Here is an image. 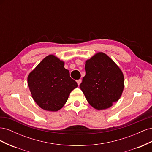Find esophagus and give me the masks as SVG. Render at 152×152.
<instances>
[{
  "instance_id": "obj_1",
  "label": "esophagus",
  "mask_w": 152,
  "mask_h": 152,
  "mask_svg": "<svg viewBox=\"0 0 152 152\" xmlns=\"http://www.w3.org/2000/svg\"><path fill=\"white\" fill-rule=\"evenodd\" d=\"M81 82H82V80H81V79H79V80H77V84H78V86H79V85L80 84Z\"/></svg>"
}]
</instances>
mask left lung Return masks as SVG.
<instances>
[{"label":"left lung","instance_id":"8db88e82","mask_svg":"<svg viewBox=\"0 0 152 152\" xmlns=\"http://www.w3.org/2000/svg\"><path fill=\"white\" fill-rule=\"evenodd\" d=\"M86 72L80 88L94 108L107 109L120 99L124 87V74L108 55L98 52L87 59Z\"/></svg>","mask_w":152,"mask_h":152}]
</instances>
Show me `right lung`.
<instances>
[{
  "mask_svg": "<svg viewBox=\"0 0 152 152\" xmlns=\"http://www.w3.org/2000/svg\"><path fill=\"white\" fill-rule=\"evenodd\" d=\"M65 62L53 54L41 61L28 76L31 97L41 108L56 112L67 102L71 92L78 87L64 67Z\"/></svg>",
  "mask_w": 152,
  "mask_h": 152,
  "instance_id": "1",
  "label": "right lung"
}]
</instances>
